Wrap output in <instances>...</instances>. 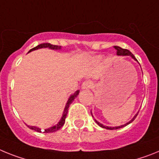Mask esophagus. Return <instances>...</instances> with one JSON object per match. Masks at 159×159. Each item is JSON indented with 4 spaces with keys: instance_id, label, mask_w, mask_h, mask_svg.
Segmentation results:
<instances>
[{
    "instance_id": "1",
    "label": "esophagus",
    "mask_w": 159,
    "mask_h": 159,
    "mask_svg": "<svg viewBox=\"0 0 159 159\" xmlns=\"http://www.w3.org/2000/svg\"><path fill=\"white\" fill-rule=\"evenodd\" d=\"M92 87V83L89 81H85L81 85V89H89Z\"/></svg>"
}]
</instances>
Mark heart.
Masks as SVG:
<instances>
[{
	"label": "heart",
	"mask_w": 159,
	"mask_h": 159,
	"mask_svg": "<svg viewBox=\"0 0 159 159\" xmlns=\"http://www.w3.org/2000/svg\"><path fill=\"white\" fill-rule=\"evenodd\" d=\"M101 59H102V57H101V56H98V57H95L94 61H100Z\"/></svg>",
	"instance_id": "b5f03b06"
}]
</instances>
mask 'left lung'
Listing matches in <instances>:
<instances>
[{
	"label": "left lung",
	"instance_id": "obj_1",
	"mask_svg": "<svg viewBox=\"0 0 159 159\" xmlns=\"http://www.w3.org/2000/svg\"><path fill=\"white\" fill-rule=\"evenodd\" d=\"M114 48H115V49H117V54H118V55H121V56H130V57H133V58L134 59V60L137 61V59L135 58V57L134 56L133 53H131L130 51L128 50V49H122V48H121V47H119V46H114ZM137 115H138V114H136V115H135L133 119H131L130 121H129V122H127V123L125 124V125H121V126H115V127H111V126H105V125H103L102 124L99 123L98 121H96V120H95V121H96V123L98 124V125L99 126H101V127H102V128H105V129H120V128L124 127L125 125H127L128 124L131 123V122H132V121H133L135 119V118L137 117ZM92 116H93V115H92Z\"/></svg>",
	"mask_w": 159,
	"mask_h": 159
}]
</instances>
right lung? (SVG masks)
Wrapping results in <instances>:
<instances>
[{"label": "right lung", "instance_id": "add662e5", "mask_svg": "<svg viewBox=\"0 0 159 159\" xmlns=\"http://www.w3.org/2000/svg\"><path fill=\"white\" fill-rule=\"evenodd\" d=\"M46 47H48V48H49V49H61V46H58V45H51V44H49V43H43V44H41V45H38V46H36V47H34V48H33V49H31L30 51H29V53L33 50H35V49H41V48H46ZM78 93H79V90L76 91L74 94L70 96V98H69V100H68V102H67V104H66V108H65V110H64V113H63V115H62V118H61V119L60 120V121H59L58 123L56 125H54V126H53V127L48 128V129H45V131H44L45 133H53V132H55V131L58 130L59 129H61V128L62 127L63 125L65 124V121H66V115H67V113H68V109H69V107H70V105L71 104L72 102L74 100V98H75L76 97L78 96ZM27 126H28V127L31 129H34V130L38 131V132H41V129H39L38 127H36V126H30V125H27Z\"/></svg>", "mask_w": 159, "mask_h": 159}]
</instances>
